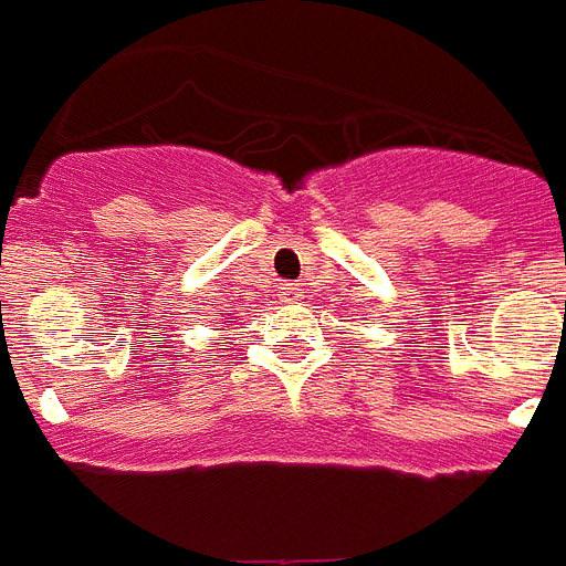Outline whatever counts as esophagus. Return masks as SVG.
Returning a JSON list of instances; mask_svg holds the SVG:
<instances>
[{"label": "esophagus", "instance_id": "esophagus-1", "mask_svg": "<svg viewBox=\"0 0 566 566\" xmlns=\"http://www.w3.org/2000/svg\"><path fill=\"white\" fill-rule=\"evenodd\" d=\"M280 300H283V303H300V300H303V289H300L297 283H283V286H280Z\"/></svg>", "mask_w": 566, "mask_h": 566}]
</instances>
